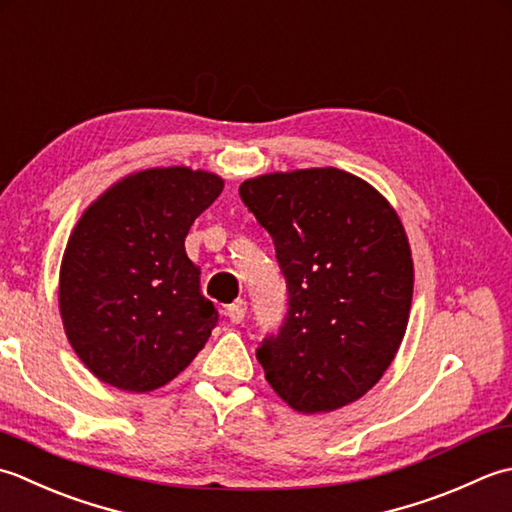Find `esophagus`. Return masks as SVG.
<instances>
[{
    "label": "esophagus",
    "instance_id": "1",
    "mask_svg": "<svg viewBox=\"0 0 512 512\" xmlns=\"http://www.w3.org/2000/svg\"><path fill=\"white\" fill-rule=\"evenodd\" d=\"M245 314H247L245 300H236V302H232V305H229V307L225 309L227 320L234 322V325H238V322H243V320H245Z\"/></svg>",
    "mask_w": 512,
    "mask_h": 512
}]
</instances>
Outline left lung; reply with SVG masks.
<instances>
[{
	"mask_svg": "<svg viewBox=\"0 0 512 512\" xmlns=\"http://www.w3.org/2000/svg\"><path fill=\"white\" fill-rule=\"evenodd\" d=\"M276 247L289 309L256 349L291 409L336 411L389 369L413 298V258L398 214L344 170L263 174L238 187Z\"/></svg>",
	"mask_w": 512,
	"mask_h": 512,
	"instance_id": "1",
	"label": "left lung"
}]
</instances>
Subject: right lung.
Segmentation results:
<instances>
[{
	"instance_id": "right-lung-1",
	"label": "right lung",
	"mask_w": 512,
	"mask_h": 512,
	"mask_svg": "<svg viewBox=\"0 0 512 512\" xmlns=\"http://www.w3.org/2000/svg\"><path fill=\"white\" fill-rule=\"evenodd\" d=\"M221 192L212 172L143 170L103 192L72 229L59 311L72 349L101 382L154 391L205 347L218 311L201 294L185 236Z\"/></svg>"
}]
</instances>
